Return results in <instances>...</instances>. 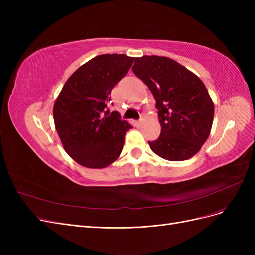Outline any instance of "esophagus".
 I'll use <instances>...</instances> for the list:
<instances>
[{
  "mask_svg": "<svg viewBox=\"0 0 255 255\" xmlns=\"http://www.w3.org/2000/svg\"><path fill=\"white\" fill-rule=\"evenodd\" d=\"M142 122H143V119H142V118H140L139 120H138V121L136 122V126H137L138 128H139V127L142 125Z\"/></svg>",
  "mask_w": 255,
  "mask_h": 255,
  "instance_id": "34e87169",
  "label": "esophagus"
}]
</instances>
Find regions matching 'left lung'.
Instances as JSON below:
<instances>
[{"label": "left lung", "mask_w": 255, "mask_h": 255, "mask_svg": "<svg viewBox=\"0 0 255 255\" xmlns=\"http://www.w3.org/2000/svg\"><path fill=\"white\" fill-rule=\"evenodd\" d=\"M155 98L160 135L149 141L159 157L180 161L197 154L210 136L214 102L203 82L175 60L156 55L136 57L132 68Z\"/></svg>", "instance_id": "8db88e82"}]
</instances>
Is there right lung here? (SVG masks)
Masks as SVG:
<instances>
[{
	"mask_svg": "<svg viewBox=\"0 0 255 255\" xmlns=\"http://www.w3.org/2000/svg\"><path fill=\"white\" fill-rule=\"evenodd\" d=\"M133 61L126 54L94 57L68 79L54 103V123L64 149L84 167L105 168L120 156L132 127L107 105Z\"/></svg>",
	"mask_w": 255,
	"mask_h": 255,
	"instance_id": "add662e5",
	"label": "right lung"
}]
</instances>
